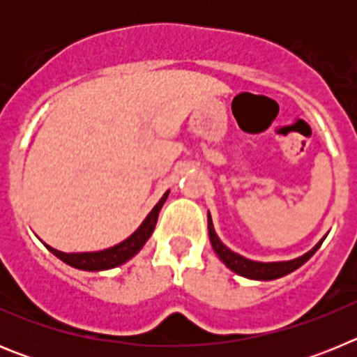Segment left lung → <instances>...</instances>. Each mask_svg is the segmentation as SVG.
I'll return each instance as SVG.
<instances>
[{
	"label": "left lung",
	"mask_w": 357,
	"mask_h": 357,
	"mask_svg": "<svg viewBox=\"0 0 357 357\" xmlns=\"http://www.w3.org/2000/svg\"><path fill=\"white\" fill-rule=\"evenodd\" d=\"M207 227H209V239L211 245H213L214 252L216 255L222 259V263L225 264L229 270H232L234 273L241 277H247V279H254V280H273V279H280V277L288 275V273L295 272L296 268H301L305 261H309V257H313L314 252L320 248V245L324 243L326 236L320 239V241L314 245L313 248L309 252H305L304 255L301 257H295V259L289 261H275V263H261V261H252L247 259V257H243V255L236 254V252L230 250L229 247H225L218 234L214 232V225H213V218L211 214L207 213Z\"/></svg>",
	"instance_id": "obj_1"
}]
</instances>
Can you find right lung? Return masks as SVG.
<instances>
[{
    "label": "right lung",
    "mask_w": 357,
    "mask_h": 357,
    "mask_svg": "<svg viewBox=\"0 0 357 357\" xmlns=\"http://www.w3.org/2000/svg\"><path fill=\"white\" fill-rule=\"evenodd\" d=\"M169 191L162 195L159 202L155 204V207L148 213V216L144 218V222L137 227L134 234L128 236L127 239H123L121 243L114 245V247L105 248V250L98 252H61L56 248L46 245L50 252L53 255H56L59 259L64 261L66 264L73 268H78V270H85V272H102V270H110V268H116L119 264L127 263L128 259H132L141 248L144 247V243L150 239L151 232L155 229L157 218H159L160 209H162L164 202L168 198Z\"/></svg>",
    "instance_id": "1"
}]
</instances>
